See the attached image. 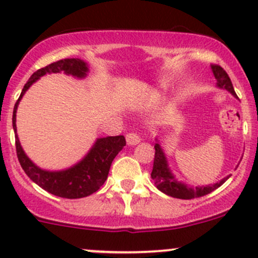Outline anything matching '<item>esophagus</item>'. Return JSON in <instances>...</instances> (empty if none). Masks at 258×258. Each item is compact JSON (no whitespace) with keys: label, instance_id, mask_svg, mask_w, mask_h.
Returning a JSON list of instances; mask_svg holds the SVG:
<instances>
[{"label":"esophagus","instance_id":"esophagus-1","mask_svg":"<svg viewBox=\"0 0 258 258\" xmlns=\"http://www.w3.org/2000/svg\"><path fill=\"white\" fill-rule=\"evenodd\" d=\"M126 141H127V145L135 146V145L140 144L141 139H140L139 135L135 134V132H130V134L126 135Z\"/></svg>","mask_w":258,"mask_h":258}]
</instances>
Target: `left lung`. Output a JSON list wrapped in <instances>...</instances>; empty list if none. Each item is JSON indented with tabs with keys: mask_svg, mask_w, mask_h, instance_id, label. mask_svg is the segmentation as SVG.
Here are the masks:
<instances>
[{
	"mask_svg": "<svg viewBox=\"0 0 258 258\" xmlns=\"http://www.w3.org/2000/svg\"><path fill=\"white\" fill-rule=\"evenodd\" d=\"M211 69H212L213 75H215V79L217 80L218 87L225 88L228 92L232 93L235 97H237L227 72H226L222 67L218 66V64H212ZM151 177H152L153 182H155L156 187H157L161 192L167 195V196L181 200H192L197 199V197L206 196V195L215 191L216 188L222 186V184L227 181L230 176L222 178L220 182H217V183L215 184L196 187V188L188 187L187 184L178 182L177 179L175 178V176L171 172L170 167H168V163L167 160H166L165 153H163V150L161 148L160 144H155V160H153V168L152 172H151Z\"/></svg>",
	"mask_w": 258,
	"mask_h": 258,
	"instance_id": "8db88e82",
	"label": "left lung"
}]
</instances>
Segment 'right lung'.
<instances>
[{
	"instance_id": "right-lung-1",
	"label": "right lung",
	"mask_w": 258,
	"mask_h": 258,
	"mask_svg": "<svg viewBox=\"0 0 258 258\" xmlns=\"http://www.w3.org/2000/svg\"><path fill=\"white\" fill-rule=\"evenodd\" d=\"M87 63L80 58L59 59L43 69L37 70L27 81L14 107L12 126H14L15 136H16V152L21 167L36 184L42 187L49 194L63 197V199H82L98 191L107 179L113 158L118 155L123 146H126V140L123 136H108L97 139L90 152L72 167L63 171L42 170L26 156L25 151L21 147L20 140L16 134L17 106L31 85L40 77L45 76L46 74L64 72L66 75L83 79L87 75Z\"/></svg>"
}]
</instances>
